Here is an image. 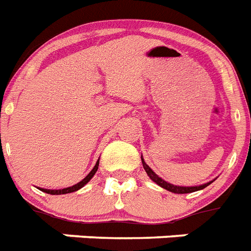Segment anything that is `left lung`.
<instances>
[{
  "mask_svg": "<svg viewBox=\"0 0 251 251\" xmlns=\"http://www.w3.org/2000/svg\"><path fill=\"white\" fill-rule=\"evenodd\" d=\"M141 160H142V166H144V170L146 171V174H148V176H149L150 179L153 180L155 184H158L159 186H162V188H164V189L170 190V192H172V193H177V194H185V193H192V192H197V190H201L203 189V188H206L207 185H210V182H206V184H203V185H200V186H179V185H174V184H170V182L164 181L163 179H160L159 176L155 174V172L151 170V168L148 166V164L145 163V160H144V158L141 157Z\"/></svg>",
  "mask_w": 251,
  "mask_h": 251,
  "instance_id": "8db88e82",
  "label": "left lung"
}]
</instances>
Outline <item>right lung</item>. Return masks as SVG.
<instances>
[{
	"label": "right lung",
	"mask_w": 251,
	"mask_h": 251,
	"mask_svg": "<svg viewBox=\"0 0 251 251\" xmlns=\"http://www.w3.org/2000/svg\"><path fill=\"white\" fill-rule=\"evenodd\" d=\"M98 164H100V159L97 160V163H96V166L93 167V170H92V171L89 172V174H88V175L85 176V177H84L81 181L77 182V184H75V185L69 186V188H65V189L53 190V189H44V188H39V189L41 190V192H45V193H48V194H66V193H72V192H76V190H79L80 188H83V186L85 185V184H87V182L89 181L92 177H93L94 174H96L98 170Z\"/></svg>",
	"instance_id": "obj_1"
}]
</instances>
